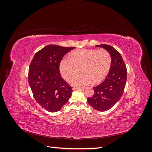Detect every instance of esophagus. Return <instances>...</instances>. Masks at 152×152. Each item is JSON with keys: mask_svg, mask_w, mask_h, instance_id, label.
Returning <instances> with one entry per match:
<instances>
[{"mask_svg": "<svg viewBox=\"0 0 152 152\" xmlns=\"http://www.w3.org/2000/svg\"><path fill=\"white\" fill-rule=\"evenodd\" d=\"M73 90H75V89H80V90H84L85 89V87H74L73 88Z\"/></svg>", "mask_w": 152, "mask_h": 152, "instance_id": "1", "label": "esophagus"}]
</instances>
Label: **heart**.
I'll return each mask as SVG.
<instances>
[{
    "mask_svg": "<svg viewBox=\"0 0 152 152\" xmlns=\"http://www.w3.org/2000/svg\"><path fill=\"white\" fill-rule=\"evenodd\" d=\"M112 58L107 50L79 49L71 52L68 59L59 62V69L63 78L69 82L78 73L80 74L71 80L74 86L87 85L92 82L98 84L103 81L110 72Z\"/></svg>",
    "mask_w": 152,
    "mask_h": 152,
    "instance_id": "obj_1",
    "label": "heart"
}]
</instances>
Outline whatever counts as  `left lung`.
I'll return each instance as SVG.
<instances>
[{"label": "left lung", "instance_id": "8db88e82", "mask_svg": "<svg viewBox=\"0 0 152 152\" xmlns=\"http://www.w3.org/2000/svg\"><path fill=\"white\" fill-rule=\"evenodd\" d=\"M107 50L112 58L110 72L104 80L94 87V95L87 102L96 110L107 111L112 108L122 97L127 80V69L122 57L117 50L109 45H96Z\"/></svg>", "mask_w": 152, "mask_h": 152}]
</instances>
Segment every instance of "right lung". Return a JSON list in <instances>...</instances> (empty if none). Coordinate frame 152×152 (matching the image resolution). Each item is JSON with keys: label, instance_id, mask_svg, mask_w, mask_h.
Returning <instances> with one entry per match:
<instances>
[{"label": "right lung", "instance_id": "1", "mask_svg": "<svg viewBox=\"0 0 152 152\" xmlns=\"http://www.w3.org/2000/svg\"><path fill=\"white\" fill-rule=\"evenodd\" d=\"M75 48L49 45L36 53L28 70V83L34 97L50 112L61 110L72 93V87L61 77L59 62Z\"/></svg>", "mask_w": 152, "mask_h": 152}]
</instances>
